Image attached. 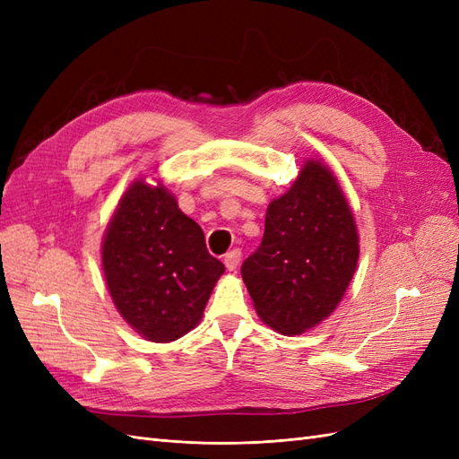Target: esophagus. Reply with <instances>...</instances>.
I'll use <instances>...</instances> for the list:
<instances>
[{
    "mask_svg": "<svg viewBox=\"0 0 459 459\" xmlns=\"http://www.w3.org/2000/svg\"><path fill=\"white\" fill-rule=\"evenodd\" d=\"M239 260H241V251H239V248H233V251H230V253L224 256L226 268H228L230 272L238 270V266H239Z\"/></svg>",
    "mask_w": 459,
    "mask_h": 459,
    "instance_id": "esophagus-1",
    "label": "esophagus"
}]
</instances>
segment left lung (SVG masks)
Returning <instances> with one entry per match:
<instances>
[{"label": "left lung", "instance_id": "obj_1", "mask_svg": "<svg viewBox=\"0 0 459 459\" xmlns=\"http://www.w3.org/2000/svg\"><path fill=\"white\" fill-rule=\"evenodd\" d=\"M358 255L356 220L337 176L308 159L289 191L268 204L262 243L241 275L262 322L293 337L335 312Z\"/></svg>", "mask_w": 459, "mask_h": 459}]
</instances>
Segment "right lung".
I'll return each instance as SVG.
<instances>
[{
	"instance_id": "obj_1",
	"label": "right lung",
	"mask_w": 459,
	"mask_h": 459,
	"mask_svg": "<svg viewBox=\"0 0 459 459\" xmlns=\"http://www.w3.org/2000/svg\"><path fill=\"white\" fill-rule=\"evenodd\" d=\"M101 262L118 314L151 342L176 341L195 327L226 272L172 193L143 178L124 191L110 216Z\"/></svg>"
}]
</instances>
